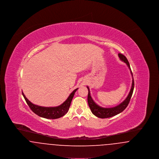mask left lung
<instances>
[{
	"label": "left lung",
	"instance_id": "8db88e82",
	"mask_svg": "<svg viewBox=\"0 0 159 159\" xmlns=\"http://www.w3.org/2000/svg\"><path fill=\"white\" fill-rule=\"evenodd\" d=\"M118 55H119V57L120 58V60L123 61L124 62H125L127 64L128 67L130 71V73L132 75V76L133 77L132 72L131 69L130 67V64H129V62H128V60H127L126 57L121 53H119ZM87 88L88 89V105L89 106V108L91 109L92 113L99 118H101V119L108 118V117H111L113 116H114L120 113L127 107V106H128L129 101L130 100L132 93H133L134 89V78L132 77V83L131 89H130V91L129 92L128 95L126 97V98L119 105L116 106L114 107H112V108H103V107H101L99 106L98 105H97L91 97L90 90H89V87L87 86Z\"/></svg>",
	"mask_w": 159,
	"mask_h": 159
}]
</instances>
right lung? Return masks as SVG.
Returning a JSON list of instances; mask_svg holds the SVG:
<instances>
[{"label": "right lung", "instance_id": "obj_1", "mask_svg": "<svg viewBox=\"0 0 159 159\" xmlns=\"http://www.w3.org/2000/svg\"><path fill=\"white\" fill-rule=\"evenodd\" d=\"M77 89L78 88L73 91L69 95L68 98L62 104H61L60 106L53 107H45L33 104L25 97L23 92L22 94L27 104L29 106L32 111H33L34 113L40 117L48 119H55L60 118L61 117H62L68 112L71 101Z\"/></svg>", "mask_w": 159, "mask_h": 159}]
</instances>
